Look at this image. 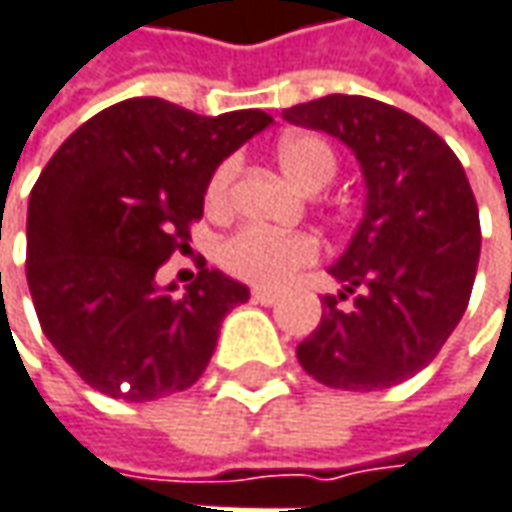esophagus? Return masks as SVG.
Listing matches in <instances>:
<instances>
[{"mask_svg": "<svg viewBox=\"0 0 512 512\" xmlns=\"http://www.w3.org/2000/svg\"><path fill=\"white\" fill-rule=\"evenodd\" d=\"M256 303H262V306H274L276 300H279V294L274 291H268V288H253V294H250Z\"/></svg>", "mask_w": 512, "mask_h": 512, "instance_id": "1", "label": "esophagus"}]
</instances>
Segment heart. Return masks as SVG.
Listing matches in <instances>:
<instances>
[{
	"label": "heart",
	"mask_w": 512,
	"mask_h": 512,
	"mask_svg": "<svg viewBox=\"0 0 512 512\" xmlns=\"http://www.w3.org/2000/svg\"><path fill=\"white\" fill-rule=\"evenodd\" d=\"M276 160L282 171L306 192H320L338 177V154L317 133H288L276 142ZM238 160H224L206 180L203 206L209 215H224L233 201ZM221 265L238 279L256 285H282L285 279L320 259V241L309 233H271L262 227H244L218 250Z\"/></svg>",
	"instance_id": "heart-1"
}]
</instances>
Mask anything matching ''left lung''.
<instances>
[{"label":"left lung","mask_w":512,"mask_h":512,"mask_svg":"<svg viewBox=\"0 0 512 512\" xmlns=\"http://www.w3.org/2000/svg\"><path fill=\"white\" fill-rule=\"evenodd\" d=\"M347 142L364 168L367 215L332 268L317 329L297 347L326 387L382 390L428 367L469 306L481 256L478 203L455 151L411 113L367 95L285 110Z\"/></svg>","instance_id":"1"}]
</instances>
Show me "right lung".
<instances>
[{"mask_svg": "<svg viewBox=\"0 0 512 512\" xmlns=\"http://www.w3.org/2000/svg\"><path fill=\"white\" fill-rule=\"evenodd\" d=\"M271 122L128 98L84 122L37 177L28 291L46 338L98 393L151 402L201 379L224 314L250 291L206 262L186 294L160 291L154 274L189 247L215 165Z\"/></svg>", "mask_w": 512, "mask_h": 512, "instance_id": "right-lung-1", "label": "right lung"}]
</instances>
